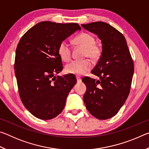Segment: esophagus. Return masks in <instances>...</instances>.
I'll return each instance as SVG.
<instances>
[{
    "instance_id": "obj_1",
    "label": "esophagus",
    "mask_w": 149,
    "mask_h": 149,
    "mask_svg": "<svg viewBox=\"0 0 149 149\" xmlns=\"http://www.w3.org/2000/svg\"><path fill=\"white\" fill-rule=\"evenodd\" d=\"M76 78H77V83H80V82H81V79L80 77H77Z\"/></svg>"
}]
</instances>
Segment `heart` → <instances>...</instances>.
<instances>
[{
	"label": "heart",
	"mask_w": 149,
	"mask_h": 149,
	"mask_svg": "<svg viewBox=\"0 0 149 149\" xmlns=\"http://www.w3.org/2000/svg\"><path fill=\"white\" fill-rule=\"evenodd\" d=\"M74 42L77 46L84 48V57H89L93 60H98L101 56L102 49L95 43L96 40L92 35L82 33L74 39ZM58 53L63 61L68 62L72 58V50L66 41L60 42L58 47ZM91 68V63L89 60H74L65 66V72L75 75H81L89 71Z\"/></svg>",
	"instance_id": "b5f03b06"
}]
</instances>
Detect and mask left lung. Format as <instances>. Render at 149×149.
I'll return each mask as SVG.
<instances>
[{"instance_id": "left-lung-1", "label": "left lung", "mask_w": 149, "mask_h": 149, "mask_svg": "<svg viewBox=\"0 0 149 149\" xmlns=\"http://www.w3.org/2000/svg\"><path fill=\"white\" fill-rule=\"evenodd\" d=\"M101 40L102 54L91 73L99 77L82 79L87 87L84 100L88 111L99 120L117 114L130 92L134 64L122 33L105 22L81 24Z\"/></svg>"}]
</instances>
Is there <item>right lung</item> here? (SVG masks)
Listing matches in <instances>:
<instances>
[{"label": "right lung", "instance_id": "obj_1", "mask_svg": "<svg viewBox=\"0 0 149 149\" xmlns=\"http://www.w3.org/2000/svg\"><path fill=\"white\" fill-rule=\"evenodd\" d=\"M77 30H81L77 24L45 21L30 28L19 40L14 62L19 95L24 107L37 118L50 120L60 114L76 84L72 75H54L63 69L58 47Z\"/></svg>", "mask_w": 149, "mask_h": 149}]
</instances>
